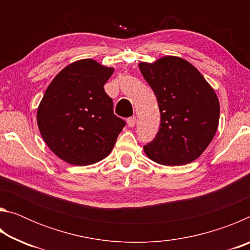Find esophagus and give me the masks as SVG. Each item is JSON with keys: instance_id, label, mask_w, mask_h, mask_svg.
I'll return each mask as SVG.
<instances>
[{"instance_id": "esophagus-1", "label": "esophagus", "mask_w": 250, "mask_h": 250, "mask_svg": "<svg viewBox=\"0 0 250 250\" xmlns=\"http://www.w3.org/2000/svg\"><path fill=\"white\" fill-rule=\"evenodd\" d=\"M126 122H128L129 126H134L135 122H137V118H135V116L130 117V118H128V119H126Z\"/></svg>"}]
</instances>
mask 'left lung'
<instances>
[{
    "label": "left lung",
    "mask_w": 250,
    "mask_h": 250,
    "mask_svg": "<svg viewBox=\"0 0 250 250\" xmlns=\"http://www.w3.org/2000/svg\"><path fill=\"white\" fill-rule=\"evenodd\" d=\"M139 68L158 100L161 124L146 154L163 166H183L197 159L216 133L219 103L202 74L180 57L167 56Z\"/></svg>",
    "instance_id": "8db88e82"
}]
</instances>
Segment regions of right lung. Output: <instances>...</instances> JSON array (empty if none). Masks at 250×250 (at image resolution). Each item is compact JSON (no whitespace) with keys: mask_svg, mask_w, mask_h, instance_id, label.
I'll list each match as a JSON object with an SVG mask.
<instances>
[{"mask_svg":"<svg viewBox=\"0 0 250 250\" xmlns=\"http://www.w3.org/2000/svg\"><path fill=\"white\" fill-rule=\"evenodd\" d=\"M112 73L94 59H82L65 67L46 89L37 125L46 145L67 163L89 166L104 159L125 125L104 88Z\"/></svg>","mask_w":250,"mask_h":250,"instance_id":"obj_1","label":"right lung"}]
</instances>
